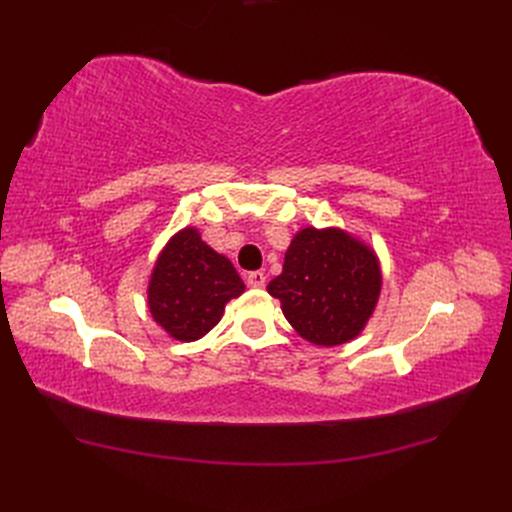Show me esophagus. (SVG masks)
<instances>
[{
    "label": "esophagus",
    "mask_w": 512,
    "mask_h": 512,
    "mask_svg": "<svg viewBox=\"0 0 512 512\" xmlns=\"http://www.w3.org/2000/svg\"><path fill=\"white\" fill-rule=\"evenodd\" d=\"M245 280H247V286H250V288H265L267 275L262 271H252V273H247Z\"/></svg>",
    "instance_id": "1"
}]
</instances>
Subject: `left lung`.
Listing matches in <instances>:
<instances>
[{"label": "left lung", "mask_w": 512, "mask_h": 512, "mask_svg": "<svg viewBox=\"0 0 512 512\" xmlns=\"http://www.w3.org/2000/svg\"><path fill=\"white\" fill-rule=\"evenodd\" d=\"M382 275L376 254L339 228H303L292 239L271 297L307 342L339 346L359 335L374 314Z\"/></svg>", "instance_id": "1"}]
</instances>
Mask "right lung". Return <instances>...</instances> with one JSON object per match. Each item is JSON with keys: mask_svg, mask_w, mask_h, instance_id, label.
Returning <instances> with one entry per match:
<instances>
[{"mask_svg": "<svg viewBox=\"0 0 512 512\" xmlns=\"http://www.w3.org/2000/svg\"><path fill=\"white\" fill-rule=\"evenodd\" d=\"M243 290L232 262L211 250L196 228H183L151 273L149 312L170 337L194 342L220 322L226 303Z\"/></svg>", "mask_w": 512, "mask_h": 512, "instance_id": "right-lung-1", "label": "right lung"}]
</instances>
